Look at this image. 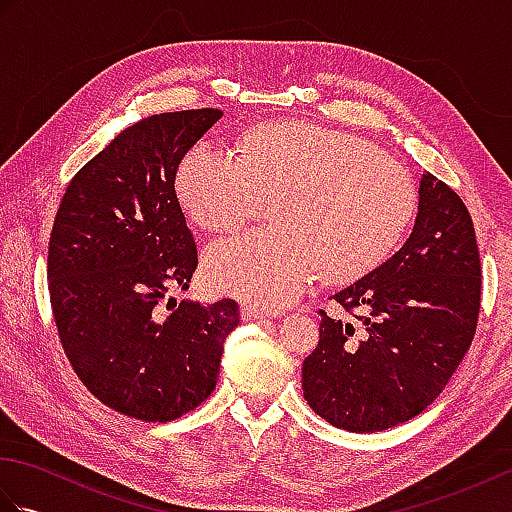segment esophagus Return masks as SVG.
Returning <instances> with one entry per match:
<instances>
[{
  "mask_svg": "<svg viewBox=\"0 0 512 512\" xmlns=\"http://www.w3.org/2000/svg\"><path fill=\"white\" fill-rule=\"evenodd\" d=\"M242 317L244 321H259V319H268L270 314L262 308H255V306H244L242 308Z\"/></svg>",
  "mask_w": 512,
  "mask_h": 512,
  "instance_id": "34e87169",
  "label": "esophagus"
}]
</instances>
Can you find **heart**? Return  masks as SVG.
Instances as JSON below:
<instances>
[{"label":"heart","mask_w":512,"mask_h":512,"mask_svg":"<svg viewBox=\"0 0 512 512\" xmlns=\"http://www.w3.org/2000/svg\"><path fill=\"white\" fill-rule=\"evenodd\" d=\"M184 209L209 231H237L275 206V231L220 239L206 250L211 288L262 310L295 303L317 277L345 281L378 266L416 211V184L352 134L312 123L268 125L244 154L195 145L178 169Z\"/></svg>","instance_id":"obj_1"}]
</instances>
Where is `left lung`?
Listing matches in <instances>:
<instances>
[{"mask_svg": "<svg viewBox=\"0 0 512 512\" xmlns=\"http://www.w3.org/2000/svg\"><path fill=\"white\" fill-rule=\"evenodd\" d=\"M482 273L460 195L422 173L407 242L332 297L361 323L321 310V339L303 361V398L332 427L374 433L427 409L471 347Z\"/></svg>", "mask_w": 512, "mask_h": 512, "instance_id": "1", "label": "left lung"}]
</instances>
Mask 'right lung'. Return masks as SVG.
Returning <instances> with one entry per match:
<instances>
[{
  "mask_svg": "<svg viewBox=\"0 0 512 512\" xmlns=\"http://www.w3.org/2000/svg\"><path fill=\"white\" fill-rule=\"evenodd\" d=\"M220 118L169 112L123 129L72 178L54 217L48 288L63 352L81 383L129 418L169 422L209 398L239 323L233 299L162 306L198 268L178 165Z\"/></svg>",
  "mask_w": 512,
  "mask_h": 512,
  "instance_id": "obj_1",
  "label": "right lung"
}]
</instances>
